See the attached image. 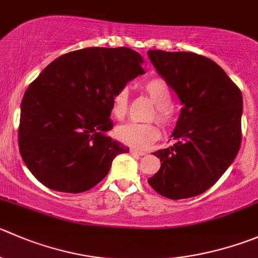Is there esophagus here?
<instances>
[{
    "label": "esophagus",
    "instance_id": "obj_1",
    "mask_svg": "<svg viewBox=\"0 0 258 258\" xmlns=\"http://www.w3.org/2000/svg\"><path fill=\"white\" fill-rule=\"evenodd\" d=\"M130 152H131L132 155H137V156H144L145 155L144 151H139V150H136V149H131L130 150Z\"/></svg>",
    "mask_w": 258,
    "mask_h": 258
}]
</instances>
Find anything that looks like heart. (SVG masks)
Instances as JSON below:
<instances>
[{"mask_svg": "<svg viewBox=\"0 0 258 258\" xmlns=\"http://www.w3.org/2000/svg\"><path fill=\"white\" fill-rule=\"evenodd\" d=\"M144 89L155 104V112L151 118H156L162 126H170L174 122V109L170 106L172 101L171 91L162 79L155 78L144 84ZM128 94L127 91H121L112 101V114L117 119H123L127 114ZM159 127L155 123H137L128 122L117 127V139L124 145L134 149H147L159 137Z\"/></svg>", "mask_w": 258, "mask_h": 258, "instance_id": "obj_1", "label": "heart"}]
</instances>
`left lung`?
<instances>
[{"label": "left lung", "instance_id": "obj_1", "mask_svg": "<svg viewBox=\"0 0 258 258\" xmlns=\"http://www.w3.org/2000/svg\"><path fill=\"white\" fill-rule=\"evenodd\" d=\"M147 55L182 106L171 135L175 144L154 152L161 166L147 181L172 201L197 197L218 181L238 154L242 93L208 57L162 50Z\"/></svg>", "mask_w": 258, "mask_h": 258}]
</instances>
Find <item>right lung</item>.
Masks as SVG:
<instances>
[{
  "label": "right lung",
  "instance_id": "obj_1",
  "mask_svg": "<svg viewBox=\"0 0 258 258\" xmlns=\"http://www.w3.org/2000/svg\"><path fill=\"white\" fill-rule=\"evenodd\" d=\"M128 47H87L56 57L25 92L19 147L31 174L51 190L82 192L98 184L128 147L107 136L112 101L145 74Z\"/></svg>",
  "mask_w": 258,
  "mask_h": 258
}]
</instances>
